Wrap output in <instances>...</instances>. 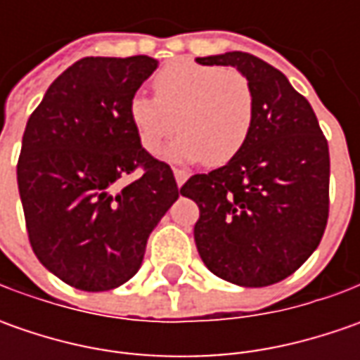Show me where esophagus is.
I'll use <instances>...</instances> for the list:
<instances>
[{
  "instance_id": "obj_1",
  "label": "esophagus",
  "mask_w": 360,
  "mask_h": 360,
  "mask_svg": "<svg viewBox=\"0 0 360 360\" xmlns=\"http://www.w3.org/2000/svg\"><path fill=\"white\" fill-rule=\"evenodd\" d=\"M174 178H176V184L180 188L184 186V182L188 180V174L184 172V170H174Z\"/></svg>"
}]
</instances>
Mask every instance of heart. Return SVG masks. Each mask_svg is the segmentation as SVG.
Returning a JSON list of instances; mask_svg holds the SVG:
<instances>
[{
  "instance_id": "obj_1",
  "label": "heart",
  "mask_w": 360,
  "mask_h": 360,
  "mask_svg": "<svg viewBox=\"0 0 360 360\" xmlns=\"http://www.w3.org/2000/svg\"><path fill=\"white\" fill-rule=\"evenodd\" d=\"M156 98L134 94L128 118L138 142L156 154L174 131H182L164 158L176 164L204 160L222 166L240 152L255 120V94L246 77L220 65L176 60L154 77Z\"/></svg>"
}]
</instances>
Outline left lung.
<instances>
[{"label":"left lung","instance_id":"1","mask_svg":"<svg viewBox=\"0 0 360 360\" xmlns=\"http://www.w3.org/2000/svg\"><path fill=\"white\" fill-rule=\"evenodd\" d=\"M232 65L255 94L246 144L222 168L194 174L182 196L200 208L194 240L222 281L269 286L290 276L316 250L328 218V144L311 104L283 72L252 53L196 58Z\"/></svg>","mask_w":360,"mask_h":360}]
</instances>
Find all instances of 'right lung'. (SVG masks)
Instances as JSON below:
<instances>
[{
    "label": "right lung",
    "mask_w": 360,
    "mask_h": 360,
    "mask_svg": "<svg viewBox=\"0 0 360 360\" xmlns=\"http://www.w3.org/2000/svg\"><path fill=\"white\" fill-rule=\"evenodd\" d=\"M156 68L148 56L84 58L53 79L23 131L18 188L32 248L79 290L128 283L148 236L182 194L128 118L131 96ZM136 169L143 176L124 187Z\"/></svg>",
    "instance_id": "obj_1"
}]
</instances>
